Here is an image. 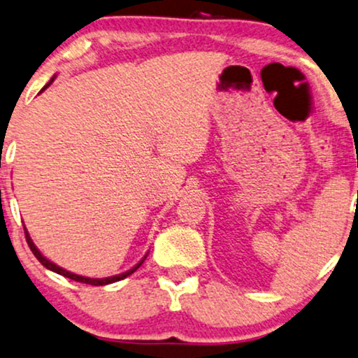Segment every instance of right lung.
<instances>
[{"label":"right lung","mask_w":358,"mask_h":358,"mask_svg":"<svg viewBox=\"0 0 358 358\" xmlns=\"http://www.w3.org/2000/svg\"><path fill=\"white\" fill-rule=\"evenodd\" d=\"M53 83V78L50 80V83L45 86V88L43 90H46L48 88V86ZM41 90V92H43ZM24 236H27V242H28V245H29V248H31V252H33V255L38 258V262H40V264L43 265V266H46V268L48 270H51V272H56V273H59V275H63V277H66V278H71V280H75V282H81V283H88V285H94V287H100V285H108V283H113V282H118V280H123V278H127L128 275H131L133 272H136L138 270V266H140L141 264H143V260L140 262V264H138L136 266H133L131 270H128V272H124V273H122V275H116V277H108V278H88V277H81V275H76V273H71V272H68V270H63L62 266H58V265H55L53 262H50V260H46L45 257L41 255L40 253V250H38L36 247H34V243H33V240L29 238V235H28V231L24 230Z\"/></svg>","instance_id":"1"}]
</instances>
